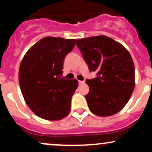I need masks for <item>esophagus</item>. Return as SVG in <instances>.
I'll return each mask as SVG.
<instances>
[{
	"instance_id": "obj_1",
	"label": "esophagus",
	"mask_w": 152,
	"mask_h": 152,
	"mask_svg": "<svg viewBox=\"0 0 152 152\" xmlns=\"http://www.w3.org/2000/svg\"><path fill=\"white\" fill-rule=\"evenodd\" d=\"M85 81H78V83L79 84H82V83H84Z\"/></svg>"
}]
</instances>
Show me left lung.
Returning <instances> with one entry per match:
<instances>
[{"label":"left lung","instance_id":"1","mask_svg":"<svg viewBox=\"0 0 152 152\" xmlns=\"http://www.w3.org/2000/svg\"><path fill=\"white\" fill-rule=\"evenodd\" d=\"M76 46L90 72L96 73V77L86 81L89 86L86 99L90 111L99 116L118 113L129 102L135 86L130 53L106 36L78 39Z\"/></svg>","mask_w":152,"mask_h":152}]
</instances>
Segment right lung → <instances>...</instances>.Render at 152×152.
Wrapping results in <instances>:
<instances>
[{
	"instance_id": "1",
	"label": "right lung",
	"mask_w": 152,
	"mask_h": 152,
	"mask_svg": "<svg viewBox=\"0 0 152 152\" xmlns=\"http://www.w3.org/2000/svg\"><path fill=\"white\" fill-rule=\"evenodd\" d=\"M76 39L45 37L24 56L19 69V84L25 102L39 117L56 121L71 110L78 81L61 78L64 61Z\"/></svg>"
}]
</instances>
